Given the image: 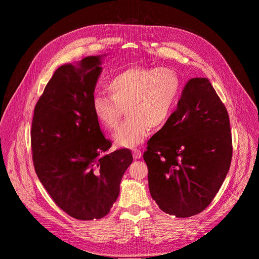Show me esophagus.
<instances>
[{"instance_id": "obj_1", "label": "esophagus", "mask_w": 259, "mask_h": 259, "mask_svg": "<svg viewBox=\"0 0 259 259\" xmlns=\"http://www.w3.org/2000/svg\"><path fill=\"white\" fill-rule=\"evenodd\" d=\"M132 155H133V158H135V159H140V158L142 157V153H141L140 149H133Z\"/></svg>"}]
</instances>
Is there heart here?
<instances>
[{"instance_id": "obj_1", "label": "heart", "mask_w": 259, "mask_h": 259, "mask_svg": "<svg viewBox=\"0 0 259 259\" xmlns=\"http://www.w3.org/2000/svg\"><path fill=\"white\" fill-rule=\"evenodd\" d=\"M111 97L96 96L93 111L106 129L117 126L123 108L128 119L114 135L119 147L135 148L149 136L152 128L168 122L181 95V79L170 68L132 66L116 74L107 82Z\"/></svg>"}]
</instances>
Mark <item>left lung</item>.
<instances>
[{"label": "left lung", "instance_id": "obj_1", "mask_svg": "<svg viewBox=\"0 0 259 259\" xmlns=\"http://www.w3.org/2000/svg\"><path fill=\"white\" fill-rule=\"evenodd\" d=\"M232 142L226 107L205 77L190 78L178 107L147 142L148 187L161 210L177 218L202 212L230 168Z\"/></svg>", "mask_w": 259, "mask_h": 259}]
</instances>
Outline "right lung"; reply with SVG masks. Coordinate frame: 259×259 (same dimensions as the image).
<instances>
[{
	"instance_id": "1",
	"label": "right lung",
	"mask_w": 259,
	"mask_h": 259,
	"mask_svg": "<svg viewBox=\"0 0 259 259\" xmlns=\"http://www.w3.org/2000/svg\"><path fill=\"white\" fill-rule=\"evenodd\" d=\"M106 56H89L58 68L37 101L31 145L37 177L56 204L80 221L102 219L119 195L133 158L112 143L93 111Z\"/></svg>"
}]
</instances>
